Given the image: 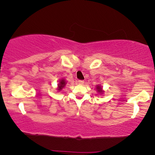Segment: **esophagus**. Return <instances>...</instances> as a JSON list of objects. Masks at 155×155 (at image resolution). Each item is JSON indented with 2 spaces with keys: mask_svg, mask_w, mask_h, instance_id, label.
<instances>
[{
  "mask_svg": "<svg viewBox=\"0 0 155 155\" xmlns=\"http://www.w3.org/2000/svg\"><path fill=\"white\" fill-rule=\"evenodd\" d=\"M78 83L79 84H84V81L83 80H78Z\"/></svg>",
  "mask_w": 155,
  "mask_h": 155,
  "instance_id": "1",
  "label": "esophagus"
}]
</instances>
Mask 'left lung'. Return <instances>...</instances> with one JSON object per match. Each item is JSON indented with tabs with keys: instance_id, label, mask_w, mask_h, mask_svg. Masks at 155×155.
<instances>
[{
	"instance_id": "1",
	"label": "left lung",
	"mask_w": 155,
	"mask_h": 155,
	"mask_svg": "<svg viewBox=\"0 0 155 155\" xmlns=\"http://www.w3.org/2000/svg\"><path fill=\"white\" fill-rule=\"evenodd\" d=\"M96 89H97V92L100 93V94H103V92H104V91H103L102 88H101V87L100 85H97V86H96Z\"/></svg>"
}]
</instances>
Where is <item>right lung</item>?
<instances>
[{"instance_id":"obj_1","label":"right lung","mask_w":155,"mask_h":155,"mask_svg":"<svg viewBox=\"0 0 155 155\" xmlns=\"http://www.w3.org/2000/svg\"><path fill=\"white\" fill-rule=\"evenodd\" d=\"M65 84H66V81H65L64 79H61L58 84V88H57V90L58 91H61L63 87H64Z\"/></svg>"}]
</instances>
